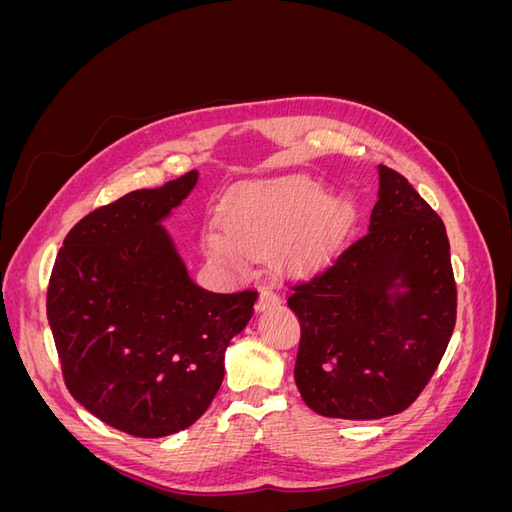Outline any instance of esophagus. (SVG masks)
<instances>
[{"instance_id": "obj_1", "label": "esophagus", "mask_w": 512, "mask_h": 512, "mask_svg": "<svg viewBox=\"0 0 512 512\" xmlns=\"http://www.w3.org/2000/svg\"><path fill=\"white\" fill-rule=\"evenodd\" d=\"M280 303V294H277L273 288H262L260 290V297H258V309L260 312H265V309L273 307Z\"/></svg>"}]
</instances>
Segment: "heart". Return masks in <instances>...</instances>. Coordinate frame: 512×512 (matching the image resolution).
<instances>
[{"label":"heart","mask_w":512,"mask_h":512,"mask_svg":"<svg viewBox=\"0 0 512 512\" xmlns=\"http://www.w3.org/2000/svg\"><path fill=\"white\" fill-rule=\"evenodd\" d=\"M350 215V200L329 194L327 185L314 177L241 183L220 205L227 237L211 232L207 250L224 265L239 262V250L256 256L277 252L282 269L301 275L318 269L335 252Z\"/></svg>","instance_id":"1"}]
</instances>
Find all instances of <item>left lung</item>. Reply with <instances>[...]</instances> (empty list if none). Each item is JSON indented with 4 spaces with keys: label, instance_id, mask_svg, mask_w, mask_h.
Masks as SVG:
<instances>
[{
    "label": "left lung",
    "instance_id": "1",
    "mask_svg": "<svg viewBox=\"0 0 512 512\" xmlns=\"http://www.w3.org/2000/svg\"><path fill=\"white\" fill-rule=\"evenodd\" d=\"M363 237L294 284L301 322L294 382L329 418L404 412L436 374L455 329L457 286L444 222L408 179L380 164Z\"/></svg>",
    "mask_w": 512,
    "mask_h": 512
}]
</instances>
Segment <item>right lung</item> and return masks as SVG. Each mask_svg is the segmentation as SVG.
<instances>
[{"instance_id": "right-lung-1", "label": "right lung", "mask_w": 512, "mask_h": 512, "mask_svg": "<svg viewBox=\"0 0 512 512\" xmlns=\"http://www.w3.org/2000/svg\"><path fill=\"white\" fill-rule=\"evenodd\" d=\"M196 170L136 190L76 224L46 292L61 374L83 408L136 438H164L207 412L224 352L254 314L256 290L196 286L162 226Z\"/></svg>"}]
</instances>
